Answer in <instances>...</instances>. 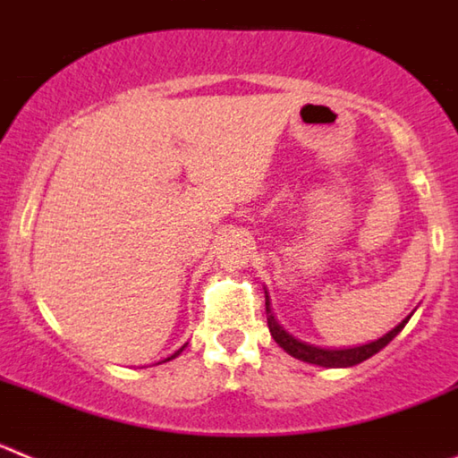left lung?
<instances>
[{
    "label": "left lung",
    "instance_id": "1",
    "mask_svg": "<svg viewBox=\"0 0 458 458\" xmlns=\"http://www.w3.org/2000/svg\"><path fill=\"white\" fill-rule=\"evenodd\" d=\"M266 314H268V327H270V335H273L275 342L282 346L289 355L293 358L302 360V362H310V365H321V367H353L360 365L362 360L371 358L374 353H378L380 349H386L387 344L396 337V335L402 333V327L406 326V321H402L394 330L386 335V337L376 339V342L365 344V346H355V349H342V351H330V349H318V346H310L305 342H298V339L291 337L286 333L284 327L279 326L277 318L273 317V311H270V301L268 295H266Z\"/></svg>",
    "mask_w": 458,
    "mask_h": 458
}]
</instances>
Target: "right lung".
<instances>
[{
	"label": "right lung",
	"mask_w": 458,
	"mask_h": 458,
	"mask_svg": "<svg viewBox=\"0 0 458 458\" xmlns=\"http://www.w3.org/2000/svg\"><path fill=\"white\" fill-rule=\"evenodd\" d=\"M181 351H183V349H181ZM181 351H179V353H181ZM179 353H174V355H172V358H176V355H179ZM172 358H167V360H172Z\"/></svg>",
	"instance_id": "add662e5"
}]
</instances>
